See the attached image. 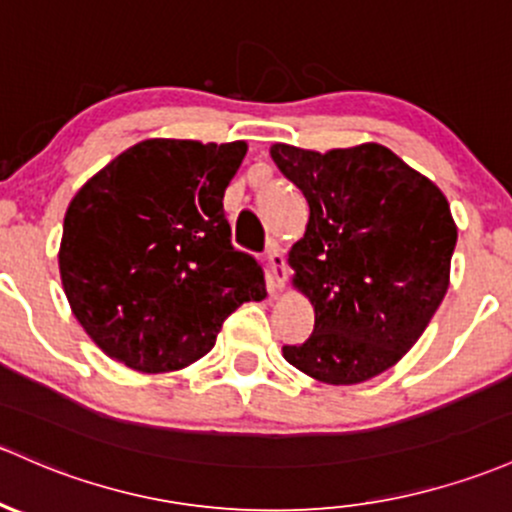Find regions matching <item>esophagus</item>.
I'll return each instance as SVG.
<instances>
[{
  "mask_svg": "<svg viewBox=\"0 0 512 512\" xmlns=\"http://www.w3.org/2000/svg\"><path fill=\"white\" fill-rule=\"evenodd\" d=\"M266 263H268V280H271V288L280 290L285 285V276H288V268H285V256L283 249L271 241L266 249Z\"/></svg>",
  "mask_w": 512,
  "mask_h": 512,
  "instance_id": "obj_1",
  "label": "esophagus"
}]
</instances>
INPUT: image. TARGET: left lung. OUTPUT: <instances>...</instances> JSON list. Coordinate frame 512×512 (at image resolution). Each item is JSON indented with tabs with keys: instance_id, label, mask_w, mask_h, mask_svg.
I'll list each match as a JSON object with an SVG mask.
<instances>
[{
	"instance_id": "obj_1",
	"label": "left lung",
	"mask_w": 512,
	"mask_h": 512,
	"mask_svg": "<svg viewBox=\"0 0 512 512\" xmlns=\"http://www.w3.org/2000/svg\"><path fill=\"white\" fill-rule=\"evenodd\" d=\"M273 161L310 205L290 249L315 329L288 364L354 386L398 364L449 288L456 227L442 190L381 144L317 153L276 144Z\"/></svg>"
}]
</instances>
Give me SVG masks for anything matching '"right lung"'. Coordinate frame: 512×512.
<instances>
[{"label": "right lung", "instance_id": "1", "mask_svg": "<svg viewBox=\"0 0 512 512\" xmlns=\"http://www.w3.org/2000/svg\"><path fill=\"white\" fill-rule=\"evenodd\" d=\"M244 156V141L148 139L73 197L60 278L104 354L136 371H178L212 349L236 307L263 300L261 263L232 244L222 205Z\"/></svg>", "mask_w": 512, "mask_h": 512}]
</instances>
